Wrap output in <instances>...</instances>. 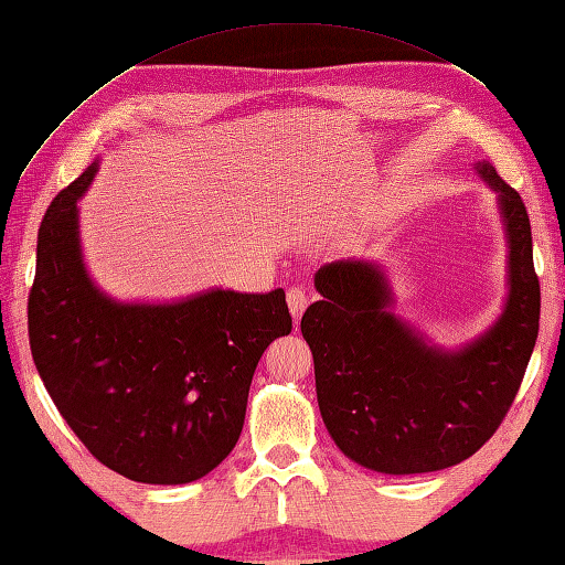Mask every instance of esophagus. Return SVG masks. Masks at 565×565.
<instances>
[{"instance_id":"1","label":"esophagus","mask_w":565,"mask_h":565,"mask_svg":"<svg viewBox=\"0 0 565 565\" xmlns=\"http://www.w3.org/2000/svg\"><path fill=\"white\" fill-rule=\"evenodd\" d=\"M286 301H289V310H291V316H294V320L298 322V318L303 316V310H306V306H308V294L303 291V289H289L286 291Z\"/></svg>"}]
</instances>
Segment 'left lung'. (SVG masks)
Masks as SVG:
<instances>
[{
  "label": "left lung",
  "instance_id": "8db88e82",
  "mask_svg": "<svg viewBox=\"0 0 565 565\" xmlns=\"http://www.w3.org/2000/svg\"><path fill=\"white\" fill-rule=\"evenodd\" d=\"M508 245V296L493 326L456 350L393 313L395 294L374 259L318 269L322 301L301 332L313 352L322 423L340 451L376 473L411 476L461 463L493 437L520 391L539 334L532 225L518 191L488 160Z\"/></svg>",
  "mask_w": 565,
  "mask_h": 565
}]
</instances>
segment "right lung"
<instances>
[{
	"label": "right lung",
	"mask_w": 565,
	"mask_h": 565,
	"mask_svg": "<svg viewBox=\"0 0 565 565\" xmlns=\"http://www.w3.org/2000/svg\"><path fill=\"white\" fill-rule=\"evenodd\" d=\"M99 160L60 191L39 231L29 296L35 369L60 415L97 459L130 481L182 486L239 439L264 350L291 332L284 289L199 291L118 301L82 255L77 201Z\"/></svg>",
	"instance_id": "obj_1"
}]
</instances>
